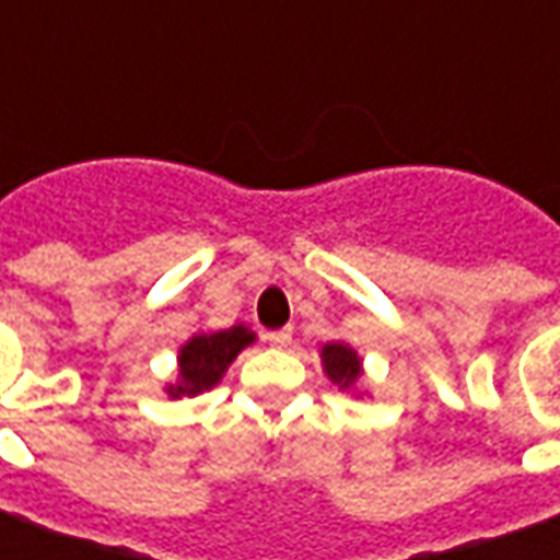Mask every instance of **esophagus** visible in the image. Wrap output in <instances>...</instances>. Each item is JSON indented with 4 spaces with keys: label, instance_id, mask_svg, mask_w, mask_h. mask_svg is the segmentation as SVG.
Here are the masks:
<instances>
[{
    "label": "esophagus",
    "instance_id": "1",
    "mask_svg": "<svg viewBox=\"0 0 560 560\" xmlns=\"http://www.w3.org/2000/svg\"><path fill=\"white\" fill-rule=\"evenodd\" d=\"M267 339H269V345H272V348H288V345L293 341V332H291V329H276V332H269Z\"/></svg>",
    "mask_w": 560,
    "mask_h": 560
}]
</instances>
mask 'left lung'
I'll list each match as a JSON object with an SVG mask.
<instances>
[{"instance_id":"1","label":"left lung","mask_w":560,"mask_h":560,"mask_svg":"<svg viewBox=\"0 0 560 560\" xmlns=\"http://www.w3.org/2000/svg\"><path fill=\"white\" fill-rule=\"evenodd\" d=\"M320 365L324 375L341 389V393H353L363 396V357L353 351L348 341H327L320 348Z\"/></svg>"}]
</instances>
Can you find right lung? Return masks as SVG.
<instances>
[{
	"instance_id": "1",
	"label": "right lung",
	"mask_w": 560,
	"mask_h": 560,
	"mask_svg": "<svg viewBox=\"0 0 560 560\" xmlns=\"http://www.w3.org/2000/svg\"><path fill=\"white\" fill-rule=\"evenodd\" d=\"M255 332L245 324H233L228 329H215V332H195L185 341L179 353H176V381L164 387L171 399H183V396H200L228 375L231 363L240 353L255 345Z\"/></svg>"
}]
</instances>
